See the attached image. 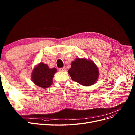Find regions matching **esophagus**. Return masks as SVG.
Listing matches in <instances>:
<instances>
[{"label": "esophagus", "instance_id": "34e87169", "mask_svg": "<svg viewBox=\"0 0 135 135\" xmlns=\"http://www.w3.org/2000/svg\"><path fill=\"white\" fill-rule=\"evenodd\" d=\"M59 70H60V71H62V72H65L66 70V68L65 67H63V68H60Z\"/></svg>", "mask_w": 135, "mask_h": 135}]
</instances>
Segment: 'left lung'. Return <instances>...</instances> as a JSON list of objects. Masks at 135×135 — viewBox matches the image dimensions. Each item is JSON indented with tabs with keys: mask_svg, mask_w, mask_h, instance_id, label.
Segmentation results:
<instances>
[{
	"mask_svg": "<svg viewBox=\"0 0 135 135\" xmlns=\"http://www.w3.org/2000/svg\"><path fill=\"white\" fill-rule=\"evenodd\" d=\"M68 70L72 79L81 85L89 86L95 84L99 76V70L95 63L85 58H76L71 62Z\"/></svg>",
	"mask_w": 135,
	"mask_h": 135,
	"instance_id": "left-lung-1",
	"label": "left lung"
}]
</instances>
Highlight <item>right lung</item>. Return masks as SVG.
Segmentation results:
<instances>
[{
  "label": "right lung",
  "instance_id": "1",
  "mask_svg": "<svg viewBox=\"0 0 135 135\" xmlns=\"http://www.w3.org/2000/svg\"><path fill=\"white\" fill-rule=\"evenodd\" d=\"M57 71L56 68H50L47 64L40 62L32 70L31 80L38 86L46 89L52 84V79Z\"/></svg>",
  "mask_w": 135,
  "mask_h": 135
}]
</instances>
